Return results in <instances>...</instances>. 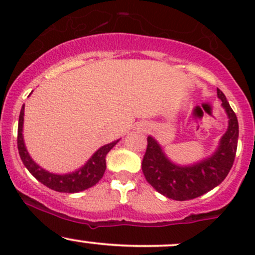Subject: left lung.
<instances>
[{
    "label": "left lung",
    "mask_w": 255,
    "mask_h": 255,
    "mask_svg": "<svg viewBox=\"0 0 255 255\" xmlns=\"http://www.w3.org/2000/svg\"><path fill=\"white\" fill-rule=\"evenodd\" d=\"M228 117L227 132L221 138L218 148L210 158L194 165H176L168 159L159 143L149 135L142 170L146 181L168 199L176 201L196 199L220 185L230 173L238 144V120L225 94L217 90Z\"/></svg>",
    "instance_id": "obj_1"
}]
</instances>
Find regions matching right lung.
Instances as JSON below:
<instances>
[{"label": "right lung", "instance_id": "1", "mask_svg": "<svg viewBox=\"0 0 255 255\" xmlns=\"http://www.w3.org/2000/svg\"><path fill=\"white\" fill-rule=\"evenodd\" d=\"M23 116H24V105L20 109L19 121H18V135H17V145L19 156L22 159L23 164L25 168L29 170L35 179L43 185L58 192H80L89 187L94 186L101 180L104 176L105 170H106V155L110 150L116 145L120 139L115 142L106 144L101 146L91 158L87 160V163L84 166L78 169L76 171H73L70 174H53L40 168L37 163H34L32 158L28 154L25 149L24 140H23Z\"/></svg>", "mask_w": 255, "mask_h": 255}]
</instances>
